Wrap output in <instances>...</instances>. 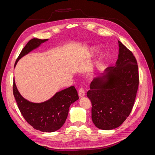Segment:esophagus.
Masks as SVG:
<instances>
[{
  "label": "esophagus",
  "mask_w": 155,
  "mask_h": 155,
  "mask_svg": "<svg viewBox=\"0 0 155 155\" xmlns=\"http://www.w3.org/2000/svg\"><path fill=\"white\" fill-rule=\"evenodd\" d=\"M78 94L79 96V97H83L85 96V90L83 88H81L80 89H79V91H78Z\"/></svg>",
  "instance_id": "1"
}]
</instances>
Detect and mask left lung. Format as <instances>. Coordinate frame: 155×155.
Instances as JSON below:
<instances>
[{"mask_svg":"<svg viewBox=\"0 0 155 155\" xmlns=\"http://www.w3.org/2000/svg\"><path fill=\"white\" fill-rule=\"evenodd\" d=\"M118 59L104 76L91 84L87 97L92 104V120L97 128L111 130L129 116L139 85L138 67L132 51L120 41Z\"/></svg>","mask_w":155,"mask_h":155,"instance_id":"left-lung-1","label":"left lung"}]
</instances>
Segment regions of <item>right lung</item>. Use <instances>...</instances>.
Segmentation results:
<instances>
[{
    "instance_id": "right-lung-1",
    "label": "right lung",
    "mask_w": 155,
    "mask_h": 155,
    "mask_svg": "<svg viewBox=\"0 0 155 155\" xmlns=\"http://www.w3.org/2000/svg\"><path fill=\"white\" fill-rule=\"evenodd\" d=\"M47 40L31 39L22 50L15 67L22 57ZM13 92L18 109L25 120L35 129L42 132H54L61 127L67 120L70 105L79 99L74 86L57 92L51 99L41 104H34L25 100L18 92L14 80Z\"/></svg>"
}]
</instances>
